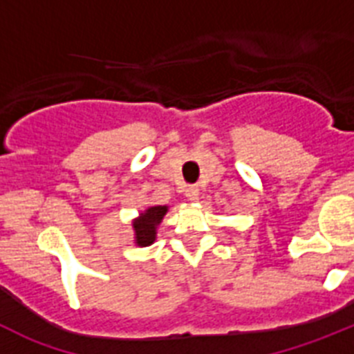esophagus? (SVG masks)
Wrapping results in <instances>:
<instances>
[{"label":"esophagus","instance_id":"obj_1","mask_svg":"<svg viewBox=\"0 0 354 354\" xmlns=\"http://www.w3.org/2000/svg\"><path fill=\"white\" fill-rule=\"evenodd\" d=\"M186 196L187 200H192V202H196L200 196V189L196 186H187L186 187Z\"/></svg>","mask_w":354,"mask_h":354}]
</instances>
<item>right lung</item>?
Instances as JSON below:
<instances>
[{"label":"right lung","instance_id":"add662e5","mask_svg":"<svg viewBox=\"0 0 354 354\" xmlns=\"http://www.w3.org/2000/svg\"><path fill=\"white\" fill-rule=\"evenodd\" d=\"M167 205H152L140 214V218L133 221L134 243L138 246H149L156 241V230L161 223L162 216L167 214Z\"/></svg>","mask_w":354,"mask_h":354}]
</instances>
